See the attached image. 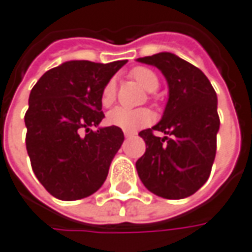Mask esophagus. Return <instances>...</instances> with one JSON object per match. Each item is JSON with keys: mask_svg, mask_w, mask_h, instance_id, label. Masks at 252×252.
<instances>
[{"mask_svg": "<svg viewBox=\"0 0 252 252\" xmlns=\"http://www.w3.org/2000/svg\"><path fill=\"white\" fill-rule=\"evenodd\" d=\"M123 134H125V137H131V136H134L136 133H133V131H123Z\"/></svg>", "mask_w": 252, "mask_h": 252, "instance_id": "34e87169", "label": "esophagus"}]
</instances>
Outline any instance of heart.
<instances>
[{
	"label": "heart",
	"instance_id": "heart-1",
	"mask_svg": "<svg viewBox=\"0 0 252 252\" xmlns=\"http://www.w3.org/2000/svg\"><path fill=\"white\" fill-rule=\"evenodd\" d=\"M130 77L139 83L147 91H156L158 88V77L153 70L147 67H134L130 71ZM116 96V85L113 80L106 81L101 91V105L103 108H109L115 102ZM153 121V115L149 109H125V108H115L112 109L108 116L106 122L126 131L139 130L141 127L147 126Z\"/></svg>",
	"mask_w": 252,
	"mask_h": 252
}]
</instances>
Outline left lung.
Returning a JSON list of instances; mask_svg holds the SVG:
<instances>
[{"label":"left lung","mask_w":252,"mask_h":252,"mask_svg":"<svg viewBox=\"0 0 252 252\" xmlns=\"http://www.w3.org/2000/svg\"><path fill=\"white\" fill-rule=\"evenodd\" d=\"M137 62L157 67L168 83L161 121L139 133L146 153L136 161L137 174L157 196L188 198L208 181L216 156L220 126L216 92L198 67L175 54L162 52ZM154 131L166 136L157 138Z\"/></svg>","instance_id":"8db88e82"}]
</instances>
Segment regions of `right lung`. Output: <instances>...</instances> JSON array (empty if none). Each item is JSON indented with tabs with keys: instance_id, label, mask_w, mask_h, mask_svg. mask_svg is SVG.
Listing matches in <instances>:
<instances>
[{
	"instance_id": "add662e5",
	"label": "right lung",
	"mask_w": 252,
	"mask_h": 252,
	"mask_svg": "<svg viewBox=\"0 0 252 252\" xmlns=\"http://www.w3.org/2000/svg\"><path fill=\"white\" fill-rule=\"evenodd\" d=\"M126 60H71L46 71L29 95L26 150L36 178L54 198L77 200L101 188L125 140L105 118L101 91Z\"/></svg>"
}]
</instances>
